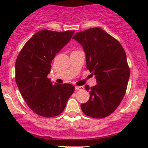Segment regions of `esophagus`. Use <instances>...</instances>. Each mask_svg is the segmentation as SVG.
Wrapping results in <instances>:
<instances>
[{
    "instance_id": "esophagus-1",
    "label": "esophagus",
    "mask_w": 148,
    "mask_h": 148,
    "mask_svg": "<svg viewBox=\"0 0 148 148\" xmlns=\"http://www.w3.org/2000/svg\"><path fill=\"white\" fill-rule=\"evenodd\" d=\"M75 90H84V87L83 86H75Z\"/></svg>"
}]
</instances>
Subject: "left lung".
I'll list each match as a JSON object with an SVG mask.
<instances>
[{
  "mask_svg": "<svg viewBox=\"0 0 148 148\" xmlns=\"http://www.w3.org/2000/svg\"><path fill=\"white\" fill-rule=\"evenodd\" d=\"M73 38L82 44L87 69L95 75L97 84L85 86L90 99L81 104L87 116L101 119L114 112L125 95L130 68L126 53L118 40L99 27L75 33Z\"/></svg>",
  "mask_w": 148,
  "mask_h": 148,
  "instance_id": "8db88e82",
  "label": "left lung"
}]
</instances>
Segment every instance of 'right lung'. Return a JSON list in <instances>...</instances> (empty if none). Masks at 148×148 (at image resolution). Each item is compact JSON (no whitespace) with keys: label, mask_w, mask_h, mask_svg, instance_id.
<instances>
[{"label":"right lung","mask_w":148,"mask_h":148,"mask_svg":"<svg viewBox=\"0 0 148 148\" xmlns=\"http://www.w3.org/2000/svg\"><path fill=\"white\" fill-rule=\"evenodd\" d=\"M75 31L36 32L27 41L15 62V82L29 108L38 116L50 118L61 114L75 87L51 82L47 75L56 54L71 39Z\"/></svg>","instance_id":"add662e5"}]
</instances>
